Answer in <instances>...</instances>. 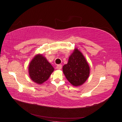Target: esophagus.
I'll return each mask as SVG.
<instances>
[{
  "label": "esophagus",
  "instance_id": "esophagus-1",
  "mask_svg": "<svg viewBox=\"0 0 122 122\" xmlns=\"http://www.w3.org/2000/svg\"><path fill=\"white\" fill-rule=\"evenodd\" d=\"M56 68L58 70H61L62 69V65L61 64H59V65L56 66Z\"/></svg>",
  "mask_w": 122,
  "mask_h": 122
}]
</instances>
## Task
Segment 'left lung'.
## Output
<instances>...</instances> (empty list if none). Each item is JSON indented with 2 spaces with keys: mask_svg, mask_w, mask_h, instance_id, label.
Wrapping results in <instances>:
<instances>
[{
  "mask_svg": "<svg viewBox=\"0 0 122 122\" xmlns=\"http://www.w3.org/2000/svg\"><path fill=\"white\" fill-rule=\"evenodd\" d=\"M63 72L69 82L74 86L84 84L89 76L90 68L86 59L77 48H75L63 66Z\"/></svg>",
  "mask_w": 122,
  "mask_h": 122,
  "instance_id": "obj_1",
  "label": "left lung"
}]
</instances>
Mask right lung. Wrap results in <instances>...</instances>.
<instances>
[{"label":"right lung","instance_id":"right-lung-1","mask_svg":"<svg viewBox=\"0 0 122 122\" xmlns=\"http://www.w3.org/2000/svg\"><path fill=\"white\" fill-rule=\"evenodd\" d=\"M53 67L42 54L33 57L29 64L28 72L31 80L38 84L48 80L54 71Z\"/></svg>","mask_w":122,"mask_h":122}]
</instances>
